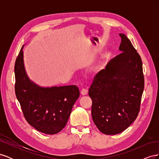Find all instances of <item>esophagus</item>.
<instances>
[{"mask_svg":"<svg viewBox=\"0 0 159 159\" xmlns=\"http://www.w3.org/2000/svg\"><path fill=\"white\" fill-rule=\"evenodd\" d=\"M88 93V90L87 89H82L81 91V94L82 95H87Z\"/></svg>","mask_w":159,"mask_h":159,"instance_id":"34e87169","label":"esophagus"}]
</instances>
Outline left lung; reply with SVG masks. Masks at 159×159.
Listing matches in <instances>:
<instances>
[{"mask_svg": "<svg viewBox=\"0 0 159 159\" xmlns=\"http://www.w3.org/2000/svg\"><path fill=\"white\" fill-rule=\"evenodd\" d=\"M119 36L121 53L98 72L89 89L93 121L105 134L121 133L133 123L144 90L141 57L125 34Z\"/></svg>", "mask_w": 159, "mask_h": 159, "instance_id": "8db88e82", "label": "left lung"}]
</instances>
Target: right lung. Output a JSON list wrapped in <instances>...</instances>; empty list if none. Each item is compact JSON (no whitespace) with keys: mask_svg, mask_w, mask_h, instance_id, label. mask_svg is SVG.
<instances>
[{"mask_svg":"<svg viewBox=\"0 0 159 159\" xmlns=\"http://www.w3.org/2000/svg\"><path fill=\"white\" fill-rule=\"evenodd\" d=\"M22 46L14 66L15 93L27 122L48 134L61 131L68 121L80 90L76 85L41 87L28 78Z\"/></svg>","mask_w":159,"mask_h":159,"instance_id":"1","label":"right lung"}]
</instances>
